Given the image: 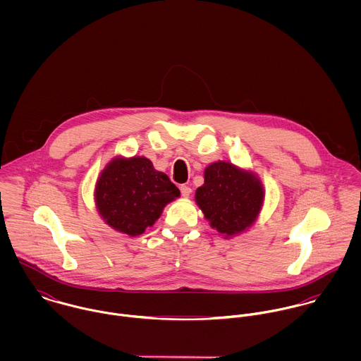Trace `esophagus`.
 Here are the masks:
<instances>
[{"label": "esophagus", "mask_w": 361, "mask_h": 361, "mask_svg": "<svg viewBox=\"0 0 361 361\" xmlns=\"http://www.w3.org/2000/svg\"><path fill=\"white\" fill-rule=\"evenodd\" d=\"M180 193H182L183 197H189L190 193H192V189H190L188 185H182V186H180Z\"/></svg>", "instance_id": "esophagus-1"}]
</instances>
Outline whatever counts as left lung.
Wrapping results in <instances>:
<instances>
[{
    "instance_id": "left-lung-1",
    "label": "left lung",
    "mask_w": 361,
    "mask_h": 361,
    "mask_svg": "<svg viewBox=\"0 0 361 361\" xmlns=\"http://www.w3.org/2000/svg\"><path fill=\"white\" fill-rule=\"evenodd\" d=\"M264 189L257 178L229 162H214L204 171L196 202L211 226L228 236L243 232L257 216Z\"/></svg>"
}]
</instances>
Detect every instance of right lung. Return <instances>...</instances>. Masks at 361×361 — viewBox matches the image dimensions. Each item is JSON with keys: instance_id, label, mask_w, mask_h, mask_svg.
<instances>
[{"instance_id": "add662e5", "label": "right lung", "mask_w": 361, "mask_h": 361, "mask_svg": "<svg viewBox=\"0 0 361 361\" xmlns=\"http://www.w3.org/2000/svg\"><path fill=\"white\" fill-rule=\"evenodd\" d=\"M179 195L171 179L145 157L112 159L96 186V203L105 222L129 236L142 235Z\"/></svg>"}]
</instances>
